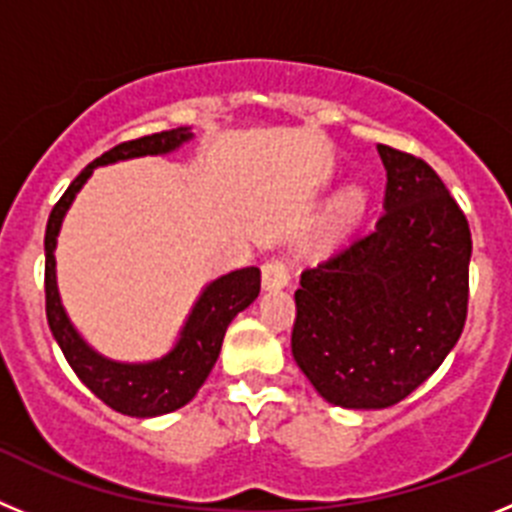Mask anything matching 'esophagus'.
I'll return each instance as SVG.
<instances>
[{"label": "esophagus", "mask_w": 512, "mask_h": 512, "mask_svg": "<svg viewBox=\"0 0 512 512\" xmlns=\"http://www.w3.org/2000/svg\"><path fill=\"white\" fill-rule=\"evenodd\" d=\"M292 279V264L289 259H269L261 266V282L266 289H282Z\"/></svg>", "instance_id": "esophagus-1"}]
</instances>
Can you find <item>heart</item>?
<instances>
[{
  "label": "heart",
  "instance_id": "obj_1",
  "mask_svg": "<svg viewBox=\"0 0 512 512\" xmlns=\"http://www.w3.org/2000/svg\"><path fill=\"white\" fill-rule=\"evenodd\" d=\"M361 210H364V194L361 192L343 194L328 217V235H338L341 230H346L348 225L356 223V217L361 215Z\"/></svg>",
  "mask_w": 512,
  "mask_h": 512
}]
</instances>
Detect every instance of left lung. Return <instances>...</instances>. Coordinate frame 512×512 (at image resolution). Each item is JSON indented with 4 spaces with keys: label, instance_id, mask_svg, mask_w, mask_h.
<instances>
[{
    "label": "left lung",
    "instance_id": "1",
    "mask_svg": "<svg viewBox=\"0 0 512 512\" xmlns=\"http://www.w3.org/2000/svg\"><path fill=\"white\" fill-rule=\"evenodd\" d=\"M387 169L374 230L302 271L292 356L333 405H397L459 341L469 307L472 233L441 176L379 146Z\"/></svg>",
    "mask_w": 512,
    "mask_h": 512
}]
</instances>
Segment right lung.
<instances>
[{
  "label": "right lung",
  "mask_w": 512,
  "mask_h": 512,
  "mask_svg": "<svg viewBox=\"0 0 512 512\" xmlns=\"http://www.w3.org/2000/svg\"><path fill=\"white\" fill-rule=\"evenodd\" d=\"M187 138H192L187 128L164 130V133L125 140L120 146L94 158L92 164L69 184L61 200L53 205L48 228H45V315H48L53 338L61 346L76 377L87 384L107 408L130 415V418H153V415L171 413V410L184 408L197 395V390L205 384L207 374L215 366L230 320L259 297L261 271L256 266H248V269L230 271L225 277L215 279L194 305L182 330V338L169 356H164L161 361H151V364H117V361H107L94 354L92 348L81 341L63 312L56 287V256H53L56 235L61 230V220L69 210L71 200L76 197L81 184L87 182L94 166L112 164L122 158L174 151Z\"/></svg>",
  "instance_id": "obj_1"
}]
</instances>
